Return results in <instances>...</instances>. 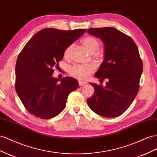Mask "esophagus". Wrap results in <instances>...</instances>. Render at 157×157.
I'll return each mask as SVG.
<instances>
[{
    "instance_id": "34e87169",
    "label": "esophagus",
    "mask_w": 157,
    "mask_h": 157,
    "mask_svg": "<svg viewBox=\"0 0 157 157\" xmlns=\"http://www.w3.org/2000/svg\"><path fill=\"white\" fill-rule=\"evenodd\" d=\"M78 84H79V86H82L84 85V84H85V82L80 80H78Z\"/></svg>"
}]
</instances>
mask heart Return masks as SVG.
I'll return each mask as SVG.
<instances>
[{"label": "heart", "mask_w": 157, "mask_h": 157, "mask_svg": "<svg viewBox=\"0 0 157 157\" xmlns=\"http://www.w3.org/2000/svg\"><path fill=\"white\" fill-rule=\"evenodd\" d=\"M82 44L88 52L94 53L98 51L100 48L99 42L92 37H86L82 40ZM73 45L67 47L64 52V56L67 57L69 56L73 48ZM95 70V67L92 64L88 65H75L69 69L70 74L73 77L79 79H86Z\"/></svg>", "instance_id": "1"}]
</instances>
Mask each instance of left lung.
I'll return each mask as SVG.
<instances>
[{"mask_svg": "<svg viewBox=\"0 0 157 157\" xmlns=\"http://www.w3.org/2000/svg\"><path fill=\"white\" fill-rule=\"evenodd\" d=\"M90 35L104 43V61L94 75L108 80L105 86L90 83L94 94L87 100L89 107L105 117L124 113L136 97L143 71V63L137 46L131 38L112 27L90 28Z\"/></svg>", "mask_w": 157, "mask_h": 157, "instance_id": "obj_1", "label": "left lung"}]
</instances>
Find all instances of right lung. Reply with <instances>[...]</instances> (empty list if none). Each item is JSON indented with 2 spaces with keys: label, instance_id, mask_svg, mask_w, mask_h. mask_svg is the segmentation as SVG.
Segmentation results:
<instances>
[{
  "label": "right lung",
  "instance_id": "1",
  "mask_svg": "<svg viewBox=\"0 0 157 157\" xmlns=\"http://www.w3.org/2000/svg\"><path fill=\"white\" fill-rule=\"evenodd\" d=\"M85 32V29L45 28L37 32L20 52L16 64L15 88L32 115L45 120L56 117L65 108L70 93L78 88L75 78H54L53 67L59 65L65 49Z\"/></svg>",
  "mask_w": 157,
  "mask_h": 157
}]
</instances>
